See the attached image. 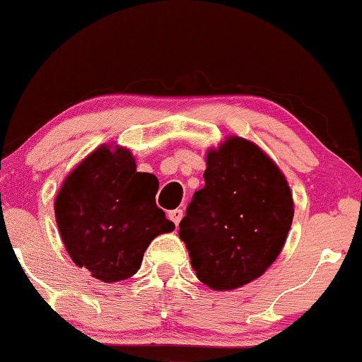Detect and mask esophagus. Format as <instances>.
Returning a JSON list of instances; mask_svg holds the SVG:
<instances>
[{
	"label": "esophagus",
	"mask_w": 362,
	"mask_h": 362,
	"mask_svg": "<svg viewBox=\"0 0 362 362\" xmlns=\"http://www.w3.org/2000/svg\"><path fill=\"white\" fill-rule=\"evenodd\" d=\"M168 216H170L171 222L175 223V226H178V222H180L182 216H184V211H182L180 208H177V210H171V211L168 213Z\"/></svg>",
	"instance_id": "1"
}]
</instances>
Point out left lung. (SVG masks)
<instances>
[{"mask_svg":"<svg viewBox=\"0 0 362 362\" xmlns=\"http://www.w3.org/2000/svg\"><path fill=\"white\" fill-rule=\"evenodd\" d=\"M291 220L284 175L255 144L232 136L208 152L204 187L194 192L178 235L201 283L234 290L271 267Z\"/></svg>","mask_w":362,"mask_h":362,"instance_id":"8db88e82","label":"left lung"}]
</instances>
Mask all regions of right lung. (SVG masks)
Wrapping results in <instances>:
<instances>
[{
    "label": "right lung",
    "mask_w": 362,
    "mask_h": 362,
    "mask_svg": "<svg viewBox=\"0 0 362 362\" xmlns=\"http://www.w3.org/2000/svg\"><path fill=\"white\" fill-rule=\"evenodd\" d=\"M156 177L132 152L98 147L64 180L55 199L60 238L72 262L104 283L132 277L152 239L175 229L156 206Z\"/></svg>",
    "instance_id": "1"
}]
</instances>
